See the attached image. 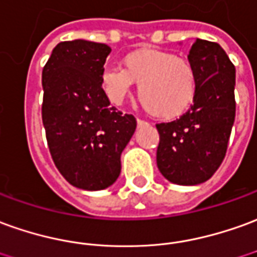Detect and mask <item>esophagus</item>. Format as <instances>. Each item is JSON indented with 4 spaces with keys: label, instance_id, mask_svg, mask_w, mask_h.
<instances>
[{
    "label": "esophagus",
    "instance_id": "esophagus-1",
    "mask_svg": "<svg viewBox=\"0 0 257 257\" xmlns=\"http://www.w3.org/2000/svg\"><path fill=\"white\" fill-rule=\"evenodd\" d=\"M136 122H138V126H143V125H147L146 121H143V119H138Z\"/></svg>",
    "mask_w": 257,
    "mask_h": 257
}]
</instances>
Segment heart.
<instances>
[{"mask_svg": "<svg viewBox=\"0 0 257 257\" xmlns=\"http://www.w3.org/2000/svg\"><path fill=\"white\" fill-rule=\"evenodd\" d=\"M134 83L143 108L163 121L182 116L196 98L199 80L191 61L153 48L126 54L121 66H108L100 85L111 103L121 104L131 94Z\"/></svg>", "mask_w": 257, "mask_h": 257, "instance_id": "obj_1", "label": "heart"}]
</instances>
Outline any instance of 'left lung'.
Here are the masks:
<instances>
[{"instance_id":"1","label":"left lung","mask_w":257,"mask_h":257,"mask_svg":"<svg viewBox=\"0 0 257 257\" xmlns=\"http://www.w3.org/2000/svg\"><path fill=\"white\" fill-rule=\"evenodd\" d=\"M188 60L199 80L195 103L179 119L156 125L157 167L177 185H199L213 177L225 157L235 119V66L221 46L196 39Z\"/></svg>"}]
</instances>
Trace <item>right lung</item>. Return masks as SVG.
I'll list each match as a JSON object with an SVG mask.
<instances>
[{
	"label": "right lung",
	"mask_w": 257,
	"mask_h": 257,
	"mask_svg": "<svg viewBox=\"0 0 257 257\" xmlns=\"http://www.w3.org/2000/svg\"><path fill=\"white\" fill-rule=\"evenodd\" d=\"M110 53L101 43L62 41L43 68L41 116L50 153L61 175L85 191L115 182L136 129L135 116L110 107L100 85Z\"/></svg>",
	"instance_id": "add662e5"
}]
</instances>
